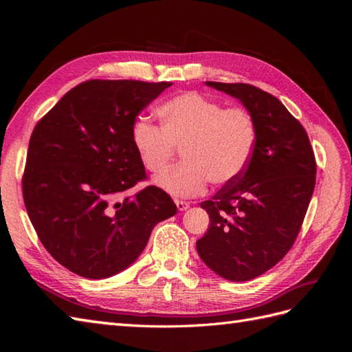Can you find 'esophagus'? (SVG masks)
I'll return each instance as SVG.
<instances>
[{"instance_id": "34e87169", "label": "esophagus", "mask_w": 352, "mask_h": 352, "mask_svg": "<svg viewBox=\"0 0 352 352\" xmlns=\"http://www.w3.org/2000/svg\"><path fill=\"white\" fill-rule=\"evenodd\" d=\"M175 204H176V207H177L179 211H185V210H188L189 206H190L189 202L182 201V199H175Z\"/></svg>"}]
</instances>
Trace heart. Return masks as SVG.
Wrapping results in <instances>:
<instances>
[{"instance_id": "heart-1", "label": "heart", "mask_w": 352, "mask_h": 352, "mask_svg": "<svg viewBox=\"0 0 352 352\" xmlns=\"http://www.w3.org/2000/svg\"><path fill=\"white\" fill-rule=\"evenodd\" d=\"M162 126L140 117L132 126V144L148 172L160 173L182 146L185 162L155 179L175 197H192L211 180L225 185L247 167L257 140L252 116L223 105L198 92H186L160 105Z\"/></svg>"}]
</instances>
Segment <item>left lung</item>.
<instances>
[{
  "label": "left lung",
  "mask_w": 352,
  "mask_h": 352,
  "mask_svg": "<svg viewBox=\"0 0 352 352\" xmlns=\"http://www.w3.org/2000/svg\"><path fill=\"white\" fill-rule=\"evenodd\" d=\"M238 98L257 127L243 172L201 202L210 228L201 260L221 278L251 280L292 248L316 186V158L302 124L272 94L248 83L206 82Z\"/></svg>",
  "instance_id": "8db88e82"
}]
</instances>
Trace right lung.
<instances>
[{
    "label": "right lung",
    "mask_w": 352,
    "mask_h": 352,
    "mask_svg": "<svg viewBox=\"0 0 352 352\" xmlns=\"http://www.w3.org/2000/svg\"><path fill=\"white\" fill-rule=\"evenodd\" d=\"M168 87L82 82L32 132L22 179L26 211L51 257L82 278L105 279L129 267L157 223L177 212L157 186L127 195L146 177L132 126Z\"/></svg>",
    "instance_id": "add662e5"
}]
</instances>
